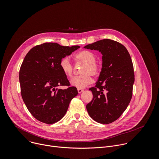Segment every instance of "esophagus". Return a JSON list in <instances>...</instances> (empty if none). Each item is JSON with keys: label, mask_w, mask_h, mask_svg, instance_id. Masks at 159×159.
<instances>
[{"label": "esophagus", "mask_w": 159, "mask_h": 159, "mask_svg": "<svg viewBox=\"0 0 159 159\" xmlns=\"http://www.w3.org/2000/svg\"><path fill=\"white\" fill-rule=\"evenodd\" d=\"M77 91H78V93H79V94H80V93H82L84 91V90L82 89H77Z\"/></svg>", "instance_id": "34e87169"}]
</instances>
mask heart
<instances>
[{"instance_id":"1","label":"heart","mask_w":159,"mask_h":159,"mask_svg":"<svg viewBox=\"0 0 159 159\" xmlns=\"http://www.w3.org/2000/svg\"><path fill=\"white\" fill-rule=\"evenodd\" d=\"M74 58L77 63H83L80 73L82 74L74 77L71 80V85L78 89H84L93 83V77H98L101 73L100 66L96 62V57L93 52L84 50L75 55ZM60 68L62 72L69 78L74 74V66L68 57H63L60 61Z\"/></svg>"}]
</instances>
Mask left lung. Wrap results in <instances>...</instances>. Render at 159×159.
<instances>
[{"label":"left lung","mask_w":159,"mask_h":159,"mask_svg":"<svg viewBox=\"0 0 159 159\" xmlns=\"http://www.w3.org/2000/svg\"><path fill=\"white\" fill-rule=\"evenodd\" d=\"M102 55V66L94 87L89 89L93 100L87 104L90 116L101 124L118 120L127 108L134 82L133 65L125 46L116 41L104 39L84 47Z\"/></svg>","instance_id":"1"}]
</instances>
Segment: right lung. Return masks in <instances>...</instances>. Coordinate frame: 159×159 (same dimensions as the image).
<instances>
[{
  "instance_id": "1",
  "label": "right lung",
  "mask_w": 159,
  "mask_h": 159,
  "mask_svg": "<svg viewBox=\"0 0 159 159\" xmlns=\"http://www.w3.org/2000/svg\"><path fill=\"white\" fill-rule=\"evenodd\" d=\"M79 48L44 43L31 48L25 57L19 70L20 93L28 111L37 120L46 124L58 121L78 94L59 64L63 57ZM60 86L68 87L61 89Z\"/></svg>"
}]
</instances>
